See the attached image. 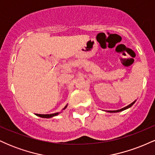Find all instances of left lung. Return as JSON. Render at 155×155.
<instances>
[{
  "label": "left lung",
  "mask_w": 155,
  "mask_h": 155,
  "mask_svg": "<svg viewBox=\"0 0 155 155\" xmlns=\"http://www.w3.org/2000/svg\"><path fill=\"white\" fill-rule=\"evenodd\" d=\"M135 102H136V101H133V102L132 103V104H130V105H128V106H126V107H124V108H121V109L117 110V111H109V112H111V113H115V112H120V111H124V110H125V109H127V108H130V107H131V106H132L133 105L135 104Z\"/></svg>",
  "instance_id": "8db88e82"
}]
</instances>
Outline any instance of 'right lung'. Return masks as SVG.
Wrapping results in <instances>:
<instances>
[{
    "label": "right lung",
    "instance_id": "obj_1",
    "mask_svg": "<svg viewBox=\"0 0 155 155\" xmlns=\"http://www.w3.org/2000/svg\"><path fill=\"white\" fill-rule=\"evenodd\" d=\"M67 107V106H65V107L63 108V110L65 109V108ZM59 114V113H54V114H36L37 116L40 117H43V118H51V117H53L54 116H57V115Z\"/></svg>",
    "mask_w": 155,
    "mask_h": 155
}]
</instances>
